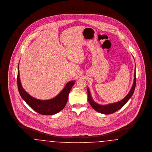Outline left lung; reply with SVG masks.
Instances as JSON below:
<instances>
[{"mask_svg": "<svg viewBox=\"0 0 152 152\" xmlns=\"http://www.w3.org/2000/svg\"><path fill=\"white\" fill-rule=\"evenodd\" d=\"M136 85V70H135L134 73V81H133L132 87L129 92L128 93V94H127L122 100L117 102L115 103L110 104L108 105H104L98 104L96 102H95L94 101V100L92 99L89 88L87 89L88 100L90 105H91V107L94 109L96 111L100 112L102 114H105V115L112 114V113L116 112V111L120 109L127 102V101L130 99L134 93Z\"/></svg>", "mask_w": 152, "mask_h": 152, "instance_id": "obj_1", "label": "left lung"}]
</instances>
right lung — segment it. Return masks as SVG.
Instances as JSON below:
<instances>
[{
	"mask_svg": "<svg viewBox=\"0 0 152 152\" xmlns=\"http://www.w3.org/2000/svg\"><path fill=\"white\" fill-rule=\"evenodd\" d=\"M18 71L17 83L19 94L22 99L33 110L43 115H53L65 107L68 95L75 84V81H69L61 92L54 98L47 100H41L32 97L23 88L19 77V65Z\"/></svg>",
	"mask_w": 152,
	"mask_h": 152,
	"instance_id": "obj_1",
	"label": "right lung"
}]
</instances>
